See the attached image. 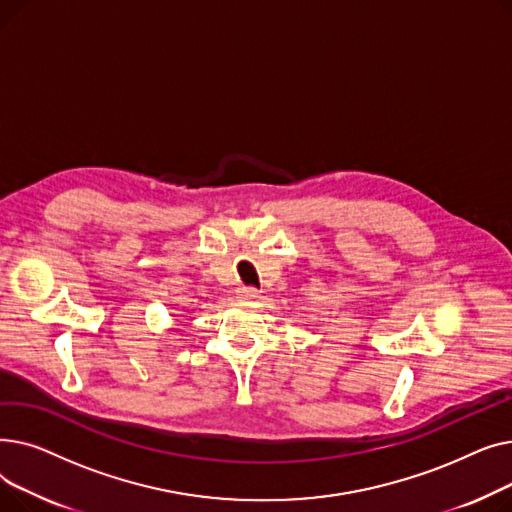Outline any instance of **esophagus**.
Returning <instances> with one entry per match:
<instances>
[{"label":"esophagus","mask_w":512,"mask_h":512,"mask_svg":"<svg viewBox=\"0 0 512 512\" xmlns=\"http://www.w3.org/2000/svg\"><path fill=\"white\" fill-rule=\"evenodd\" d=\"M236 297L240 301H257L261 297V290H257L255 286H240L236 290Z\"/></svg>","instance_id":"34e87169"}]
</instances>
